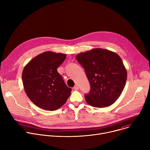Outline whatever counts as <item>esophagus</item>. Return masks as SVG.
<instances>
[{
    "label": "esophagus",
    "instance_id": "obj_1",
    "mask_svg": "<svg viewBox=\"0 0 150 150\" xmlns=\"http://www.w3.org/2000/svg\"><path fill=\"white\" fill-rule=\"evenodd\" d=\"M74 90H79V87H78V85H75V87H74Z\"/></svg>",
    "mask_w": 150,
    "mask_h": 150
}]
</instances>
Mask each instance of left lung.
Segmentation results:
<instances>
[{
  "mask_svg": "<svg viewBox=\"0 0 150 150\" xmlns=\"http://www.w3.org/2000/svg\"><path fill=\"white\" fill-rule=\"evenodd\" d=\"M83 68L91 86L85 95L87 103L95 108L113 104L120 96L127 79V71L115 52L100 48L80 53L76 56Z\"/></svg>",
  "mask_w": 150,
  "mask_h": 150,
  "instance_id": "8db88e82",
  "label": "left lung"
}]
</instances>
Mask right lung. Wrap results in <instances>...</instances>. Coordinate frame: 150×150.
Instances as JSON below:
<instances>
[{"label":"right lung","instance_id":"1","mask_svg":"<svg viewBox=\"0 0 150 150\" xmlns=\"http://www.w3.org/2000/svg\"><path fill=\"white\" fill-rule=\"evenodd\" d=\"M66 57L65 54L45 52L31 59L23 69L25 91L30 100L42 109H58L71 94L72 89L57 71Z\"/></svg>","mask_w":150,"mask_h":150}]
</instances>
